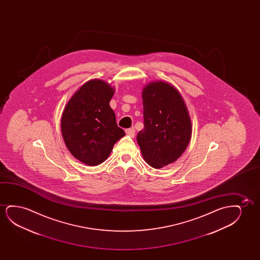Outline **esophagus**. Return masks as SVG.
<instances>
[{
	"label": "esophagus",
	"instance_id": "34e87169",
	"mask_svg": "<svg viewBox=\"0 0 260 260\" xmlns=\"http://www.w3.org/2000/svg\"><path fill=\"white\" fill-rule=\"evenodd\" d=\"M125 132H126V134L128 136H131V137H134L135 136V128H127L126 131H125Z\"/></svg>",
	"mask_w": 260,
	"mask_h": 260
}]
</instances>
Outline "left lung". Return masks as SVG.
I'll return each mask as SVG.
<instances>
[{
  "label": "left lung",
  "mask_w": 260,
  "mask_h": 260,
  "mask_svg": "<svg viewBox=\"0 0 260 260\" xmlns=\"http://www.w3.org/2000/svg\"><path fill=\"white\" fill-rule=\"evenodd\" d=\"M144 128L137 140L146 164L167 166L181 156L192 136V122L185 100L171 83L156 81L142 90Z\"/></svg>",
  "instance_id": "obj_1"
}]
</instances>
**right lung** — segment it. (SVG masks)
<instances>
[{
  "label": "right lung",
  "mask_w": 260,
  "mask_h": 260,
  "mask_svg": "<svg viewBox=\"0 0 260 260\" xmlns=\"http://www.w3.org/2000/svg\"><path fill=\"white\" fill-rule=\"evenodd\" d=\"M114 88L100 79L85 82L72 96L61 118V132L72 155L88 166L107 160L125 136L109 102Z\"/></svg>",
  "instance_id": "1"
}]
</instances>
